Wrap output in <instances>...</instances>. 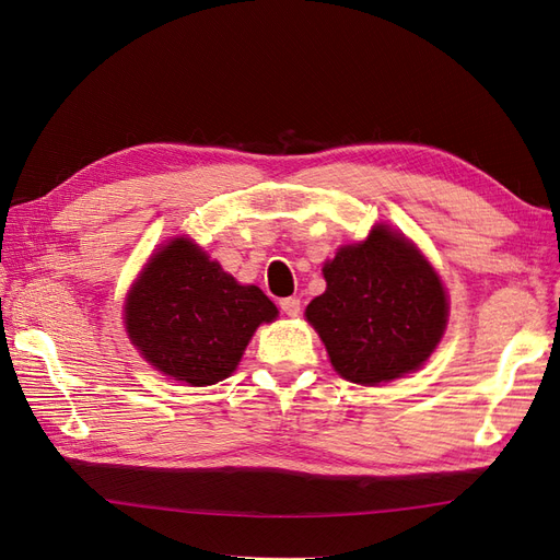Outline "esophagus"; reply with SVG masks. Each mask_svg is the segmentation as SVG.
Listing matches in <instances>:
<instances>
[{"label":"esophagus","mask_w":560,"mask_h":560,"mask_svg":"<svg viewBox=\"0 0 560 560\" xmlns=\"http://www.w3.org/2000/svg\"><path fill=\"white\" fill-rule=\"evenodd\" d=\"M280 308L284 315L290 317H296L301 313V301L296 296H287V299H280Z\"/></svg>","instance_id":"esophagus-1"}]
</instances>
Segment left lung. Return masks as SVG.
<instances>
[{"label": "left lung", "mask_w": 560, "mask_h": 560, "mask_svg": "<svg viewBox=\"0 0 560 560\" xmlns=\"http://www.w3.org/2000/svg\"><path fill=\"white\" fill-rule=\"evenodd\" d=\"M325 294L306 317L346 381L378 385L422 366L446 327L448 301L434 268L404 235L376 226L322 268Z\"/></svg>", "instance_id": "8db88e82"}]
</instances>
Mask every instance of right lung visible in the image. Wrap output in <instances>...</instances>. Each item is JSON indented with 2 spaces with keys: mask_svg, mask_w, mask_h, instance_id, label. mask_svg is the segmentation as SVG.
I'll list each match as a JSON object with an SVG mask.
<instances>
[{
  "mask_svg": "<svg viewBox=\"0 0 560 560\" xmlns=\"http://www.w3.org/2000/svg\"><path fill=\"white\" fill-rule=\"evenodd\" d=\"M276 317L259 287L238 284L186 238L151 257L126 301V329L144 360L198 387L224 381L254 329Z\"/></svg>",
  "mask_w": 560,
  "mask_h": 560,
  "instance_id": "right-lung-1",
  "label": "right lung"
}]
</instances>
